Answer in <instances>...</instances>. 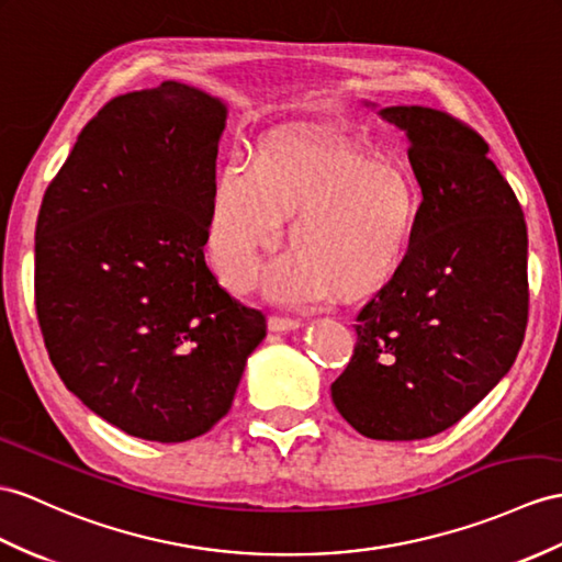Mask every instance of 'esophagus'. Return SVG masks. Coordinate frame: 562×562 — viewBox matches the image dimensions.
<instances>
[{
	"instance_id": "1",
	"label": "esophagus",
	"mask_w": 562,
	"mask_h": 562,
	"mask_svg": "<svg viewBox=\"0 0 562 562\" xmlns=\"http://www.w3.org/2000/svg\"><path fill=\"white\" fill-rule=\"evenodd\" d=\"M297 328H303L297 319H283V317H271L269 319V331L271 334H289V331H297Z\"/></svg>"
}]
</instances>
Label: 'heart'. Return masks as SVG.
Returning a JSON list of instances; mask_svg holds the SVG:
<instances>
[{
    "instance_id": "1",
    "label": "heart",
    "mask_w": 562,
    "mask_h": 562,
    "mask_svg": "<svg viewBox=\"0 0 562 562\" xmlns=\"http://www.w3.org/2000/svg\"><path fill=\"white\" fill-rule=\"evenodd\" d=\"M419 210V186L405 164L331 135L273 133L255 147L250 167L216 169L207 257L231 293L250 291L262 255L279 248L293 217V252L269 265L267 295L283 305L331 295L360 303L401 277Z\"/></svg>"
}]
</instances>
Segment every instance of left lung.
<instances>
[{
    "instance_id": "left-lung-1",
    "label": "left lung",
    "mask_w": 562,
    "mask_h": 562,
    "mask_svg": "<svg viewBox=\"0 0 562 562\" xmlns=\"http://www.w3.org/2000/svg\"><path fill=\"white\" fill-rule=\"evenodd\" d=\"M364 104L405 133L422 210L401 277L358 314L331 398L367 439L417 441L510 372L527 326V224L474 131L429 106Z\"/></svg>"
}]
</instances>
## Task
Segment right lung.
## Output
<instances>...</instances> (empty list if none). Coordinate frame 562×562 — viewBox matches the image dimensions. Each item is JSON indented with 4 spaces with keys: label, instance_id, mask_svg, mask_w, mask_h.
<instances>
[{
    "label": "right lung",
    "instance_id": "add662e5",
    "mask_svg": "<svg viewBox=\"0 0 562 562\" xmlns=\"http://www.w3.org/2000/svg\"><path fill=\"white\" fill-rule=\"evenodd\" d=\"M226 104L164 80L80 131L35 228V307L76 398L121 431L181 443L222 419L267 336L204 262Z\"/></svg>",
    "mask_w": 562,
    "mask_h": 562
}]
</instances>
